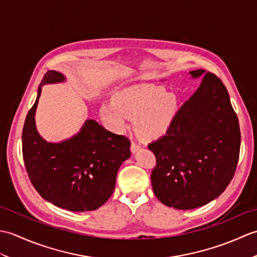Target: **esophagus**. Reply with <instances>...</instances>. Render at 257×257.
Listing matches in <instances>:
<instances>
[{"label":"esophagus","mask_w":257,"mask_h":257,"mask_svg":"<svg viewBox=\"0 0 257 257\" xmlns=\"http://www.w3.org/2000/svg\"><path fill=\"white\" fill-rule=\"evenodd\" d=\"M139 149H140V146L137 143H136V141L132 140V147H130V150H132L133 154H135V152H137Z\"/></svg>","instance_id":"esophagus-1"}]
</instances>
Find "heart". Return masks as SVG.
I'll use <instances>...</instances> for the list:
<instances>
[{"label": "heart", "instance_id": "heart-1", "mask_svg": "<svg viewBox=\"0 0 257 257\" xmlns=\"http://www.w3.org/2000/svg\"><path fill=\"white\" fill-rule=\"evenodd\" d=\"M100 110L116 129H122L128 117H138L137 133L145 139H158L170 129L179 110V100L161 87L137 85L116 92L113 103H103Z\"/></svg>", "mask_w": 257, "mask_h": 257}]
</instances>
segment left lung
Segmentation results:
<instances>
[{
	"label": "left lung",
	"mask_w": 257,
	"mask_h": 257,
	"mask_svg": "<svg viewBox=\"0 0 257 257\" xmlns=\"http://www.w3.org/2000/svg\"><path fill=\"white\" fill-rule=\"evenodd\" d=\"M199 88L178 110L166 136L149 144L156 156L152 189L163 204L191 210L216 199L236 170L241 133L226 87L196 69Z\"/></svg>",
	"instance_id": "1"
}]
</instances>
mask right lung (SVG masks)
Listing matches in <instances>:
<instances>
[{"mask_svg":"<svg viewBox=\"0 0 257 257\" xmlns=\"http://www.w3.org/2000/svg\"><path fill=\"white\" fill-rule=\"evenodd\" d=\"M65 80L62 73L48 70L38 86L22 133L23 159L33 187L43 199L68 211H94L111 196L119 168L132 156L130 140L92 119L62 143L43 139L35 124L42 87Z\"/></svg>","mask_w":257,"mask_h":257,"instance_id":"obj_1","label":"right lung"}]
</instances>
